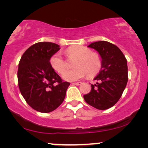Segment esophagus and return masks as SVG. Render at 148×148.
Masks as SVG:
<instances>
[{
  "mask_svg": "<svg viewBox=\"0 0 148 148\" xmlns=\"http://www.w3.org/2000/svg\"><path fill=\"white\" fill-rule=\"evenodd\" d=\"M81 84H82V82H73L72 83V84L77 85V86H78V85H80Z\"/></svg>",
  "mask_w": 148,
  "mask_h": 148,
  "instance_id": "esophagus-1",
  "label": "esophagus"
}]
</instances>
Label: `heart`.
I'll return each mask as SVG.
<instances>
[{
  "instance_id": "1",
  "label": "heart",
  "mask_w": 148,
  "mask_h": 148,
  "mask_svg": "<svg viewBox=\"0 0 148 148\" xmlns=\"http://www.w3.org/2000/svg\"><path fill=\"white\" fill-rule=\"evenodd\" d=\"M68 58H75L73 66L74 69L65 71L62 75L64 79L76 81L84 77L86 73L88 76L98 73L102 66L101 57L98 54L91 53V50L84 46H73L65 52ZM53 69L62 74L65 71L66 62L60 53H56L50 58Z\"/></svg>"
}]
</instances>
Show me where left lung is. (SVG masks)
<instances>
[{
	"label": "left lung",
	"mask_w": 148,
	"mask_h": 148,
	"mask_svg": "<svg viewBox=\"0 0 148 148\" xmlns=\"http://www.w3.org/2000/svg\"><path fill=\"white\" fill-rule=\"evenodd\" d=\"M88 47L98 52L102 59L101 70L94 78L91 90L84 95L86 103L100 109L112 107L119 100L128 80L127 60L119 47L106 41L91 43Z\"/></svg>",
	"instance_id": "8db88e82"
}]
</instances>
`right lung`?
<instances>
[{"label":"right lung","instance_id":"1","mask_svg":"<svg viewBox=\"0 0 148 148\" xmlns=\"http://www.w3.org/2000/svg\"><path fill=\"white\" fill-rule=\"evenodd\" d=\"M60 49L54 43H34L25 50L19 62V90L26 102L37 112L49 113L56 109L63 102L70 85L50 65V58Z\"/></svg>","mask_w":148,"mask_h":148}]
</instances>
